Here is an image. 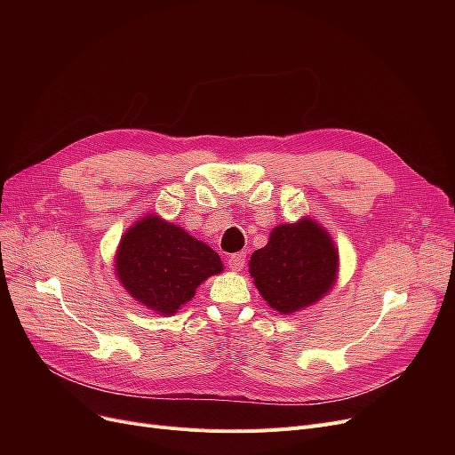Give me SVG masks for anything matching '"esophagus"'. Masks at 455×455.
Returning a JSON list of instances; mask_svg holds the SVG:
<instances>
[{
  "label": "esophagus",
  "instance_id": "1",
  "mask_svg": "<svg viewBox=\"0 0 455 455\" xmlns=\"http://www.w3.org/2000/svg\"><path fill=\"white\" fill-rule=\"evenodd\" d=\"M243 264H245V252H237L228 258V267L232 271H240L243 267Z\"/></svg>",
  "mask_w": 455,
  "mask_h": 455
}]
</instances>
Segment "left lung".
<instances>
[{
	"mask_svg": "<svg viewBox=\"0 0 455 455\" xmlns=\"http://www.w3.org/2000/svg\"><path fill=\"white\" fill-rule=\"evenodd\" d=\"M249 267L267 304L293 314L328 293L338 273V251L319 225L302 220L276 227L269 243L252 252Z\"/></svg>",
	"mask_w": 455,
	"mask_h": 455,
	"instance_id": "left-lung-1",
	"label": "left lung"
}]
</instances>
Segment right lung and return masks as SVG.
Returning a JSON list of instances; mask_svg holds the SVG:
<instances>
[{
  "mask_svg": "<svg viewBox=\"0 0 455 455\" xmlns=\"http://www.w3.org/2000/svg\"><path fill=\"white\" fill-rule=\"evenodd\" d=\"M116 271L131 297L155 314L172 315L223 264L218 252L180 227L148 215L122 237Z\"/></svg>",
  "mask_w": 455,
  "mask_h": 455,
  "instance_id": "obj_1",
  "label": "right lung"
}]
</instances>
